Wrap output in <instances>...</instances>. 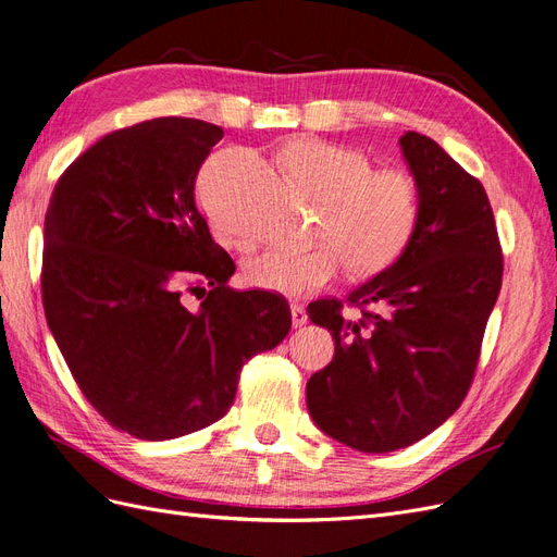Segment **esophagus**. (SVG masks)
I'll return each instance as SVG.
<instances>
[{"label":"esophagus","instance_id":"34e87169","mask_svg":"<svg viewBox=\"0 0 557 557\" xmlns=\"http://www.w3.org/2000/svg\"><path fill=\"white\" fill-rule=\"evenodd\" d=\"M292 324H294V329H300L308 324V310H305L298 302H292Z\"/></svg>","mask_w":557,"mask_h":557}]
</instances>
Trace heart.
Instances as JSON below:
<instances>
[{"label":"heart","mask_w":557,"mask_h":557,"mask_svg":"<svg viewBox=\"0 0 557 557\" xmlns=\"http://www.w3.org/2000/svg\"><path fill=\"white\" fill-rule=\"evenodd\" d=\"M305 196L321 206L314 247H275L247 263L245 277L257 289L310 296L331 284L347 263L368 277L396 263L421 220V187L405 169H376L361 152L319 138H300L282 154ZM210 224L224 245L247 252L255 238L220 208L208 203Z\"/></svg>","instance_id":"heart-1"}]
</instances>
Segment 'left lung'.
I'll list each match as a JSON object with an SVG mask.
<instances>
[{"mask_svg": "<svg viewBox=\"0 0 557 557\" xmlns=\"http://www.w3.org/2000/svg\"><path fill=\"white\" fill-rule=\"evenodd\" d=\"M400 146L421 187L414 238L347 300L308 305L335 339L331 366L308 382V409L326 435L366 454L414 444L460 407L505 271L483 185L433 138L407 132Z\"/></svg>", "mask_w": 557, "mask_h": 557, "instance_id": "8db88e82", "label": "left lung"}]
</instances>
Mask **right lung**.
I'll return each mask as SVG.
<instances>
[{"label":"right lung","mask_w":557,"mask_h":557,"mask_svg":"<svg viewBox=\"0 0 557 557\" xmlns=\"http://www.w3.org/2000/svg\"><path fill=\"white\" fill-rule=\"evenodd\" d=\"M222 136L191 117L138 122L87 148L50 196L48 326L87 403L138 440L222 419L243 366L292 329L282 296L226 286L236 263L196 206V175Z\"/></svg>","instance_id":"right-lung-1"}]
</instances>
